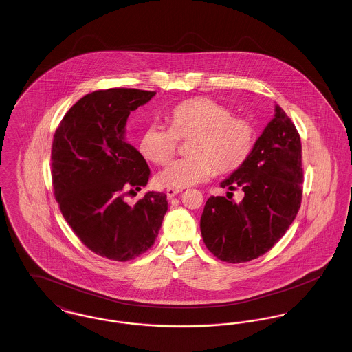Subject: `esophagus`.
Masks as SVG:
<instances>
[{
	"mask_svg": "<svg viewBox=\"0 0 352 352\" xmlns=\"http://www.w3.org/2000/svg\"><path fill=\"white\" fill-rule=\"evenodd\" d=\"M179 192H182V188H174V187H170L166 190V195H168V199L174 198L175 195H178Z\"/></svg>",
	"mask_w": 352,
	"mask_h": 352,
	"instance_id": "obj_1",
	"label": "esophagus"
}]
</instances>
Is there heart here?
<instances>
[{
  "label": "heart",
  "mask_w": 352,
  "mask_h": 352,
  "mask_svg": "<svg viewBox=\"0 0 352 352\" xmlns=\"http://www.w3.org/2000/svg\"><path fill=\"white\" fill-rule=\"evenodd\" d=\"M170 126L151 124L140 138L141 154L155 165H166L174 157L178 138L190 140L186 158L170 164L158 175L164 186L184 188L206 181L214 174L239 168L253 145L250 121L236 118L224 105L210 99L184 101L168 115Z\"/></svg>",
  "instance_id": "1"
}]
</instances>
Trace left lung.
Instances as JSON below:
<instances>
[{
    "label": "left lung",
    "instance_id": "1",
    "mask_svg": "<svg viewBox=\"0 0 352 352\" xmlns=\"http://www.w3.org/2000/svg\"><path fill=\"white\" fill-rule=\"evenodd\" d=\"M301 138L280 105L247 160L220 187H240L241 201L211 197L201 218L203 241L226 263L257 258L284 236L302 199ZM232 194V192H227ZM232 198V197H231Z\"/></svg>",
    "mask_w": 352,
    "mask_h": 352
}]
</instances>
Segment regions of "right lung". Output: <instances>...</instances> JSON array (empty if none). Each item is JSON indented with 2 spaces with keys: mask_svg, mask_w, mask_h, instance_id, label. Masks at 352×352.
Instances as JSON below:
<instances>
[{
  "mask_svg": "<svg viewBox=\"0 0 352 352\" xmlns=\"http://www.w3.org/2000/svg\"><path fill=\"white\" fill-rule=\"evenodd\" d=\"M155 92L134 88L95 91L75 102L54 134L51 175L62 215L85 247L128 261L154 244L168 211L164 192L126 195L146 186L151 168L125 138L132 111Z\"/></svg>",
  "mask_w": 352,
  "mask_h": 352,
  "instance_id": "obj_1",
  "label": "right lung"
}]
</instances>
